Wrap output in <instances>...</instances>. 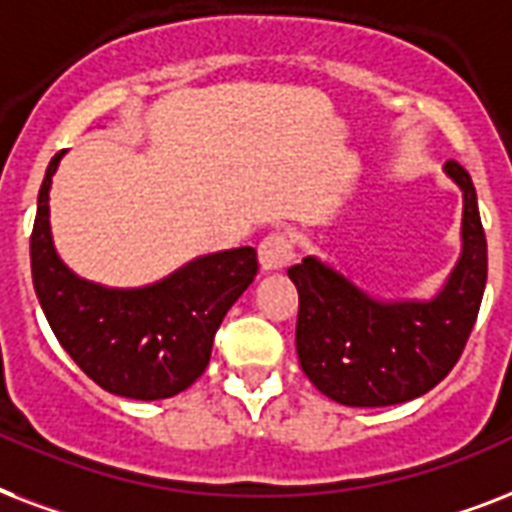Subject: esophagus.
Listing matches in <instances>:
<instances>
[{"mask_svg": "<svg viewBox=\"0 0 512 512\" xmlns=\"http://www.w3.org/2000/svg\"><path fill=\"white\" fill-rule=\"evenodd\" d=\"M293 256V245L291 237L283 235V232H275V235H269L261 240L259 245V264L264 272H277V269H283Z\"/></svg>", "mask_w": 512, "mask_h": 512, "instance_id": "obj_1", "label": "esophagus"}]
</instances>
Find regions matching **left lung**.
I'll return each mask as SVG.
<instances>
[{
  "label": "left lung",
  "instance_id": "1",
  "mask_svg": "<svg viewBox=\"0 0 512 512\" xmlns=\"http://www.w3.org/2000/svg\"><path fill=\"white\" fill-rule=\"evenodd\" d=\"M443 170L465 202L462 253L433 299H376L318 256L288 269L299 291L301 371L342 406L376 408L419 398L465 350L486 288V235L470 173L454 160Z\"/></svg>",
  "mask_w": 512,
  "mask_h": 512
}]
</instances>
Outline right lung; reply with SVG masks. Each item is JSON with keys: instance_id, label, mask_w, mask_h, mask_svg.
Returning <instances> with one entry per match:
<instances>
[{"instance_id": "1", "label": "right lung", "mask_w": 512, "mask_h": 512, "mask_svg": "<svg viewBox=\"0 0 512 512\" xmlns=\"http://www.w3.org/2000/svg\"><path fill=\"white\" fill-rule=\"evenodd\" d=\"M58 152L47 165L31 232V277L55 339L71 360L112 395L173 398L208 368L213 336L253 277L251 245L197 256L144 288H106L74 275L50 232V186Z\"/></svg>"}]
</instances>
